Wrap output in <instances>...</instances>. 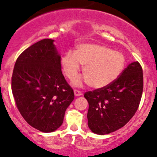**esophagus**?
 I'll return each instance as SVG.
<instances>
[{
    "label": "esophagus",
    "instance_id": "esophagus-1",
    "mask_svg": "<svg viewBox=\"0 0 157 157\" xmlns=\"http://www.w3.org/2000/svg\"><path fill=\"white\" fill-rule=\"evenodd\" d=\"M74 95H75V96H80V95H82V92L79 91V90H74Z\"/></svg>",
    "mask_w": 157,
    "mask_h": 157
}]
</instances>
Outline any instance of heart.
<instances>
[{"mask_svg": "<svg viewBox=\"0 0 157 157\" xmlns=\"http://www.w3.org/2000/svg\"><path fill=\"white\" fill-rule=\"evenodd\" d=\"M126 57L122 52L95 44H83L76 47L74 53L67 52L61 59V65L66 77L73 78L83 67L84 80L92 88L107 86L117 80L126 67ZM81 78L73 80L80 85Z\"/></svg>", "mask_w": 157, "mask_h": 157, "instance_id": "heart-1", "label": "heart"}]
</instances>
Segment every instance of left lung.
Returning <instances> with one entry per match:
<instances>
[{
  "label": "left lung",
  "mask_w": 157,
  "mask_h": 157,
  "mask_svg": "<svg viewBox=\"0 0 157 157\" xmlns=\"http://www.w3.org/2000/svg\"><path fill=\"white\" fill-rule=\"evenodd\" d=\"M142 92V67L134 62L110 85L86 92L89 128L95 134L106 135L124 126L138 110Z\"/></svg>",
  "instance_id": "left-lung-1"
}]
</instances>
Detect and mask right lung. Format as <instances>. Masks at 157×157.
Instances as JSON below:
<instances>
[{"label": "right lung", "mask_w": 157, "mask_h": 157, "mask_svg": "<svg viewBox=\"0 0 157 157\" xmlns=\"http://www.w3.org/2000/svg\"><path fill=\"white\" fill-rule=\"evenodd\" d=\"M54 40L44 39L20 54L13 71L12 92L16 107L30 126L43 132L63 123L74 91L62 72Z\"/></svg>", "instance_id": "obj_1"}]
</instances>
